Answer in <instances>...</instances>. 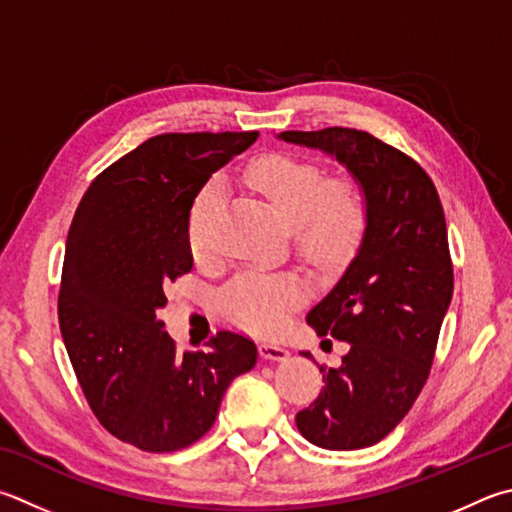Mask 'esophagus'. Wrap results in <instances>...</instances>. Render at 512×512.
Masks as SVG:
<instances>
[{"mask_svg": "<svg viewBox=\"0 0 512 512\" xmlns=\"http://www.w3.org/2000/svg\"><path fill=\"white\" fill-rule=\"evenodd\" d=\"M259 356L268 360H286L288 349H284L282 345H275V342H262V345H259Z\"/></svg>", "mask_w": 512, "mask_h": 512, "instance_id": "1", "label": "esophagus"}]
</instances>
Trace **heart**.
<instances>
[{
	"label": "heart",
	"instance_id": "1",
	"mask_svg": "<svg viewBox=\"0 0 512 512\" xmlns=\"http://www.w3.org/2000/svg\"><path fill=\"white\" fill-rule=\"evenodd\" d=\"M246 183L271 203L291 226L297 253L313 264L331 266L356 253L369 228V199L356 179L333 176L318 163L268 154L248 165ZM219 183L208 181L188 212V246L194 259L215 255ZM306 295L309 282L297 273L246 271L221 293L224 313L255 333H280Z\"/></svg>",
	"mask_w": 512,
	"mask_h": 512
}]
</instances>
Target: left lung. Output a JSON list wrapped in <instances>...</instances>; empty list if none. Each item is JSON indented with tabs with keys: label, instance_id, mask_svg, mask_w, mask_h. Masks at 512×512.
Masks as SVG:
<instances>
[{
	"label": "left lung",
	"instance_id": "1",
	"mask_svg": "<svg viewBox=\"0 0 512 512\" xmlns=\"http://www.w3.org/2000/svg\"><path fill=\"white\" fill-rule=\"evenodd\" d=\"M280 138L333 154L367 192L371 215L358 255L306 315L318 336L345 340L349 351L338 369L320 365L324 387L295 423L318 448H369L403 421L421 394L452 300L439 192L412 156L369 132L327 127Z\"/></svg>",
	"mask_w": 512,
	"mask_h": 512
}]
</instances>
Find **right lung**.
<instances>
[{
  "instance_id": "right-lung-1",
  "label": "right lung",
  "mask_w": 512,
  "mask_h": 512,
  "mask_svg": "<svg viewBox=\"0 0 512 512\" xmlns=\"http://www.w3.org/2000/svg\"><path fill=\"white\" fill-rule=\"evenodd\" d=\"M257 136H154L102 170L73 215L58 295L62 340L91 412L138 450L199 441L228 385L255 367V342L230 329L203 351L181 353L156 311L167 284L192 271L194 197Z\"/></svg>"
}]
</instances>
